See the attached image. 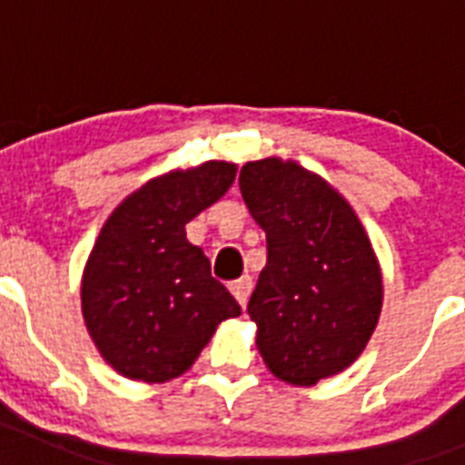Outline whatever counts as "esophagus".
Instances as JSON below:
<instances>
[{"label": "esophagus", "mask_w": 465, "mask_h": 465, "mask_svg": "<svg viewBox=\"0 0 465 465\" xmlns=\"http://www.w3.org/2000/svg\"><path fill=\"white\" fill-rule=\"evenodd\" d=\"M232 294L236 297V302H239L241 306L248 304V297H251V290H253V280L248 275H243L241 280H236V282H232Z\"/></svg>", "instance_id": "esophagus-1"}]
</instances>
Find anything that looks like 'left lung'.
Wrapping results in <instances>:
<instances>
[{"label":"left lung","instance_id":"left-lung-1","mask_svg":"<svg viewBox=\"0 0 465 465\" xmlns=\"http://www.w3.org/2000/svg\"><path fill=\"white\" fill-rule=\"evenodd\" d=\"M239 185L268 236V262L248 302L262 361L290 386L345 371L364 352L383 304L381 265L360 217L299 161H248Z\"/></svg>","mask_w":465,"mask_h":465}]
</instances>
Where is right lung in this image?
Masks as SVG:
<instances>
[{"mask_svg":"<svg viewBox=\"0 0 465 465\" xmlns=\"http://www.w3.org/2000/svg\"><path fill=\"white\" fill-rule=\"evenodd\" d=\"M232 161L173 168L123 200L101 226L82 275V316L94 345L118 374L166 383L185 374L241 306L212 277L185 224L236 178Z\"/></svg>","mask_w":465,"mask_h":465,"instance_id":"1","label":"right lung"}]
</instances>
